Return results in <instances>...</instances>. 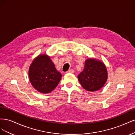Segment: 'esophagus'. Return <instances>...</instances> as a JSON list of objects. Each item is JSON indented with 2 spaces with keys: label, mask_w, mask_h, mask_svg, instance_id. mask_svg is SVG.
Here are the masks:
<instances>
[{
  "label": "esophagus",
  "mask_w": 135,
  "mask_h": 135,
  "mask_svg": "<svg viewBox=\"0 0 135 135\" xmlns=\"http://www.w3.org/2000/svg\"><path fill=\"white\" fill-rule=\"evenodd\" d=\"M74 70H73V69H70V70H69L68 71H66V73H74Z\"/></svg>",
  "instance_id": "34e87169"
}]
</instances>
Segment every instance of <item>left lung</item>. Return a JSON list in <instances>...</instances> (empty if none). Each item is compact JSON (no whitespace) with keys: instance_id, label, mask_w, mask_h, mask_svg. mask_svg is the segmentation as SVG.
Returning <instances> with one entry per match:
<instances>
[{"instance_id":"8db88e82","label":"left lung","mask_w":135,"mask_h":135,"mask_svg":"<svg viewBox=\"0 0 135 135\" xmlns=\"http://www.w3.org/2000/svg\"><path fill=\"white\" fill-rule=\"evenodd\" d=\"M107 70L104 63L89 59L85 62L83 70L78 76L81 86L88 91H96L107 80Z\"/></svg>"}]
</instances>
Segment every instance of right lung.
Listing matches in <instances>:
<instances>
[{
    "instance_id": "right-lung-1",
    "label": "right lung",
    "mask_w": 135,
    "mask_h": 135,
    "mask_svg": "<svg viewBox=\"0 0 135 135\" xmlns=\"http://www.w3.org/2000/svg\"><path fill=\"white\" fill-rule=\"evenodd\" d=\"M28 76L31 84L42 93H50L57 87L61 80V73L56 70L50 57L38 56L31 65Z\"/></svg>"
}]
</instances>
